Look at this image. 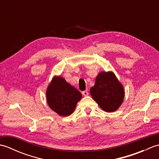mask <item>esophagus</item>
Instances as JSON below:
<instances>
[{
	"label": "esophagus",
	"instance_id": "34e87169",
	"mask_svg": "<svg viewBox=\"0 0 159 159\" xmlns=\"http://www.w3.org/2000/svg\"><path fill=\"white\" fill-rule=\"evenodd\" d=\"M82 93H83V95L84 96H87L89 95V92H88V91H87V90L83 91V92H82Z\"/></svg>",
	"mask_w": 159,
	"mask_h": 159
}]
</instances>
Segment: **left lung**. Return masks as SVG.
Listing matches in <instances>:
<instances>
[{"label": "left lung", "mask_w": 159, "mask_h": 159, "mask_svg": "<svg viewBox=\"0 0 159 159\" xmlns=\"http://www.w3.org/2000/svg\"><path fill=\"white\" fill-rule=\"evenodd\" d=\"M90 94L101 109L111 113L122 104L124 89L113 72H100L96 78L95 85L91 87Z\"/></svg>", "instance_id": "obj_1"}]
</instances>
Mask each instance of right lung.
<instances>
[{
	"instance_id": "obj_1",
	"label": "right lung",
	"mask_w": 159,
	"mask_h": 159,
	"mask_svg": "<svg viewBox=\"0 0 159 159\" xmlns=\"http://www.w3.org/2000/svg\"><path fill=\"white\" fill-rule=\"evenodd\" d=\"M46 95L49 107L63 117L70 116L82 98L81 93L61 76L52 78L47 87Z\"/></svg>"
}]
</instances>
